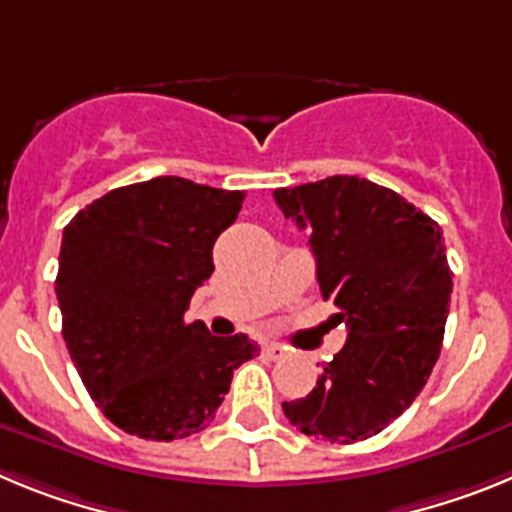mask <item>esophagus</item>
Returning a JSON list of instances; mask_svg holds the SVG:
<instances>
[{
	"label": "esophagus",
	"mask_w": 512,
	"mask_h": 512,
	"mask_svg": "<svg viewBox=\"0 0 512 512\" xmlns=\"http://www.w3.org/2000/svg\"><path fill=\"white\" fill-rule=\"evenodd\" d=\"M269 359H282L284 354H287V348L279 346V343H264V348H261Z\"/></svg>",
	"instance_id": "obj_1"
}]
</instances>
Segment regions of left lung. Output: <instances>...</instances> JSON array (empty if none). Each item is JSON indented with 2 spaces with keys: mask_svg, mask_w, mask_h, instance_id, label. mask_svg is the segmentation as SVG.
<instances>
[{
  "mask_svg": "<svg viewBox=\"0 0 512 512\" xmlns=\"http://www.w3.org/2000/svg\"><path fill=\"white\" fill-rule=\"evenodd\" d=\"M274 200L310 233L320 292L348 325L346 346L284 415L330 443L377 436L413 405L441 354L454 287L441 225L359 176L284 187Z\"/></svg>",
  "mask_w": 512,
  "mask_h": 512,
  "instance_id": "left-lung-1",
  "label": "left lung"
}]
</instances>
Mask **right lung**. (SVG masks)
I'll return each instance as SVG.
<instances>
[{
    "label": "right lung",
    "mask_w": 512,
    "mask_h": 512,
    "mask_svg": "<svg viewBox=\"0 0 512 512\" xmlns=\"http://www.w3.org/2000/svg\"><path fill=\"white\" fill-rule=\"evenodd\" d=\"M243 197L156 176L112 189L63 228V341L104 418L130 436L174 441L202 431L235 369L259 354L246 333L217 338L202 320H184Z\"/></svg>",
    "instance_id": "obj_1"
}]
</instances>
